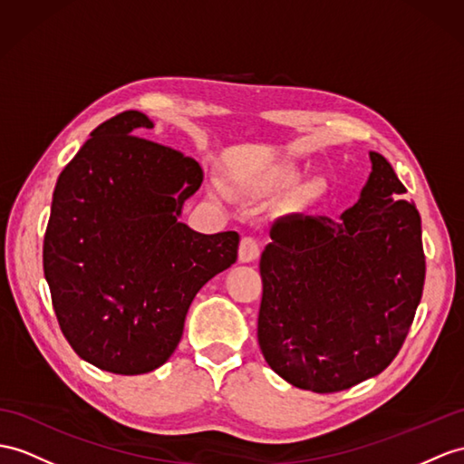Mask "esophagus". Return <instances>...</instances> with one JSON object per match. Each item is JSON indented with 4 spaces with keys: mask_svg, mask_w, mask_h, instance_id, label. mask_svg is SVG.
Here are the masks:
<instances>
[{
    "mask_svg": "<svg viewBox=\"0 0 464 464\" xmlns=\"http://www.w3.org/2000/svg\"><path fill=\"white\" fill-rule=\"evenodd\" d=\"M259 256V244L254 238H242L240 242V250H238V257L242 264L254 262V259Z\"/></svg>",
    "mask_w": 464,
    "mask_h": 464,
    "instance_id": "34e87169",
    "label": "esophagus"
}]
</instances>
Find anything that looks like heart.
I'll list each match as a JSON object with an SVG mask.
<instances>
[{"instance_id":"heart-1","label":"heart","mask_w":464,"mask_h":464,"mask_svg":"<svg viewBox=\"0 0 464 464\" xmlns=\"http://www.w3.org/2000/svg\"><path fill=\"white\" fill-rule=\"evenodd\" d=\"M299 180V173L293 167H277L271 169L269 173H264L262 177H257L252 188L259 190V193H269V190H281V188H291L295 187Z\"/></svg>"}]
</instances>
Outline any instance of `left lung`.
Here are the masks:
<instances>
[{"label":"left lung","instance_id":"left-lung-1","mask_svg":"<svg viewBox=\"0 0 464 464\" xmlns=\"http://www.w3.org/2000/svg\"><path fill=\"white\" fill-rule=\"evenodd\" d=\"M370 161L353 208L277 220L259 259L257 343L301 390L341 392L386 370L423 295L421 217L386 157Z\"/></svg>","mask_w":464,"mask_h":464}]
</instances>
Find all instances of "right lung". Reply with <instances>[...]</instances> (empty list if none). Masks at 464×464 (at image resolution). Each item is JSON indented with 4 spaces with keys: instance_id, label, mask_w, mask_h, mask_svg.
Instances as JSON below:
<instances>
[{
    "instance_id": "1",
    "label": "right lung",
    "mask_w": 464,
    "mask_h": 464,
    "mask_svg": "<svg viewBox=\"0 0 464 464\" xmlns=\"http://www.w3.org/2000/svg\"><path fill=\"white\" fill-rule=\"evenodd\" d=\"M138 110L106 120L63 169L44 232L43 269L74 353L111 374L163 366L200 287L238 257V232L179 222L202 169L140 138Z\"/></svg>"
}]
</instances>
